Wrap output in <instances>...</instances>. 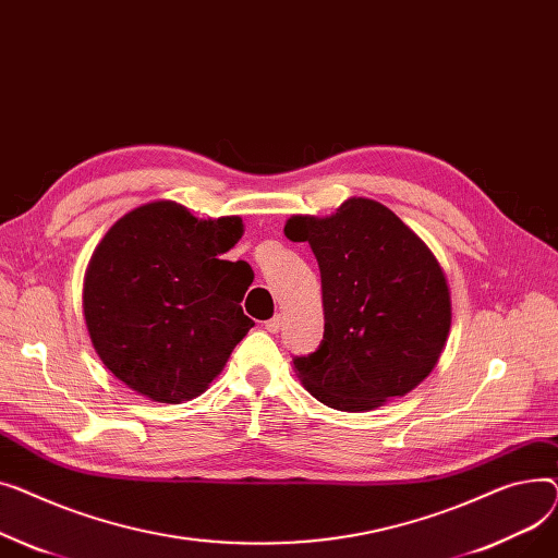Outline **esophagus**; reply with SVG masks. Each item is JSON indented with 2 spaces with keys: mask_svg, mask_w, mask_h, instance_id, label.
<instances>
[{
  "mask_svg": "<svg viewBox=\"0 0 558 558\" xmlns=\"http://www.w3.org/2000/svg\"><path fill=\"white\" fill-rule=\"evenodd\" d=\"M266 329H268L270 333H277V331L281 329V315H275L272 319H268V322H266Z\"/></svg>",
  "mask_w": 558,
  "mask_h": 558,
  "instance_id": "1",
  "label": "esophagus"
}]
</instances>
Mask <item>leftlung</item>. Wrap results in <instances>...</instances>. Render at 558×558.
Listing matches in <instances>:
<instances>
[{
	"instance_id": "obj_1",
	"label": "left lung",
	"mask_w": 558,
	"mask_h": 558,
	"mask_svg": "<svg viewBox=\"0 0 558 558\" xmlns=\"http://www.w3.org/2000/svg\"><path fill=\"white\" fill-rule=\"evenodd\" d=\"M322 275L324 340L292 365L333 410L363 412L405 397L428 376L450 331V292L439 260L385 205L349 198L333 216H292Z\"/></svg>"
}]
</instances>
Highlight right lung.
<instances>
[{"label": "right lung", "instance_id": "right-lung-1", "mask_svg": "<svg viewBox=\"0 0 558 558\" xmlns=\"http://www.w3.org/2000/svg\"><path fill=\"white\" fill-rule=\"evenodd\" d=\"M243 220H198L157 201L119 218L85 272L83 313L104 365L137 395L182 403L203 395L254 322L241 302L254 275L225 260Z\"/></svg>", "mask_w": 558, "mask_h": 558}]
</instances>
